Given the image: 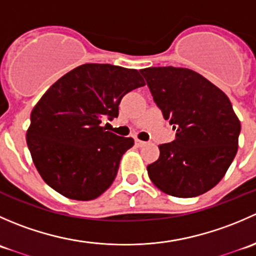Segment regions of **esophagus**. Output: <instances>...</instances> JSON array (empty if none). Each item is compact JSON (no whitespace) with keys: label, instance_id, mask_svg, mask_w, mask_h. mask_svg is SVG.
<instances>
[{"label":"esophagus","instance_id":"obj_1","mask_svg":"<svg viewBox=\"0 0 256 256\" xmlns=\"http://www.w3.org/2000/svg\"><path fill=\"white\" fill-rule=\"evenodd\" d=\"M135 144H136V146H138V147H144V144H146L144 141H141V140H135Z\"/></svg>","mask_w":256,"mask_h":256}]
</instances>
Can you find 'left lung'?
I'll use <instances>...</instances> for the list:
<instances>
[{"label":"left lung","mask_w":256,"mask_h":256,"mask_svg":"<svg viewBox=\"0 0 256 256\" xmlns=\"http://www.w3.org/2000/svg\"><path fill=\"white\" fill-rule=\"evenodd\" d=\"M157 106L176 130L147 166L150 180L166 194L197 197L218 184L238 151L240 121L229 98L197 72L141 69Z\"/></svg>","instance_id":"1"}]
</instances>
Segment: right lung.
Masks as SVG:
<instances>
[{
	"instance_id": "1",
	"label": "right lung",
	"mask_w": 256,
	"mask_h": 256,
	"mask_svg": "<svg viewBox=\"0 0 256 256\" xmlns=\"http://www.w3.org/2000/svg\"><path fill=\"white\" fill-rule=\"evenodd\" d=\"M136 69L88 63L56 80L30 112L27 144L49 187L76 200H92L112 186L134 138L102 126L118 115L121 99L144 86Z\"/></svg>"
}]
</instances>
